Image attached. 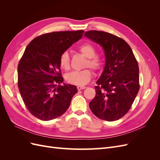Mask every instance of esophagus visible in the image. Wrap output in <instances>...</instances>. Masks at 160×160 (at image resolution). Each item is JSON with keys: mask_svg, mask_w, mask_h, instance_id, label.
<instances>
[{"mask_svg": "<svg viewBox=\"0 0 160 160\" xmlns=\"http://www.w3.org/2000/svg\"><path fill=\"white\" fill-rule=\"evenodd\" d=\"M86 88L85 86H83V85H79L77 86V89L78 90H82V89H84Z\"/></svg>", "mask_w": 160, "mask_h": 160, "instance_id": "obj_1", "label": "esophagus"}]
</instances>
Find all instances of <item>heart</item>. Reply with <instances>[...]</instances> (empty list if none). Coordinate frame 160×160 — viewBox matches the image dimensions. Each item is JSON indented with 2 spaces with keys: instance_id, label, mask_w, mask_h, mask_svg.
Instances as JSON below:
<instances>
[{
  "instance_id": "1",
  "label": "heart",
  "mask_w": 160,
  "mask_h": 160,
  "mask_svg": "<svg viewBox=\"0 0 160 160\" xmlns=\"http://www.w3.org/2000/svg\"><path fill=\"white\" fill-rule=\"evenodd\" d=\"M79 50L85 57L88 58L85 67H88L94 71H99L103 66L101 58L96 55V49L91 43L86 42L79 47ZM59 65L61 68L65 71L70 69V57L69 53L65 51L59 58ZM92 72L90 69H85L81 71H74L67 74L66 81L69 83L73 85H85L88 83L92 77Z\"/></svg>"
}]
</instances>
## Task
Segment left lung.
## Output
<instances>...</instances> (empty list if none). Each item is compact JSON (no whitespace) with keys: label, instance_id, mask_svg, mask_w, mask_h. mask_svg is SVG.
Instances as JSON below:
<instances>
[{"label":"left lung","instance_id":"1","mask_svg":"<svg viewBox=\"0 0 160 160\" xmlns=\"http://www.w3.org/2000/svg\"><path fill=\"white\" fill-rule=\"evenodd\" d=\"M84 35L102 47L105 55L104 69L96 82V94L89 108L99 119L113 122L128 112L139 91L138 61L122 38L98 31H87Z\"/></svg>","mask_w":160,"mask_h":160}]
</instances>
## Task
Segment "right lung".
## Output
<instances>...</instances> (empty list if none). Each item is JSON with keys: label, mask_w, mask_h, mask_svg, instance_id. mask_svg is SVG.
I'll return each instance as SVG.
<instances>
[{"label": "right lung", "mask_w": 160, "mask_h": 160, "mask_svg": "<svg viewBox=\"0 0 160 160\" xmlns=\"http://www.w3.org/2000/svg\"><path fill=\"white\" fill-rule=\"evenodd\" d=\"M83 32L46 33L34 38L26 47L18 65V87L27 108L38 119L49 121L60 117L78 91L75 85H60L63 78L59 58Z\"/></svg>", "instance_id": "right-lung-1"}]
</instances>
